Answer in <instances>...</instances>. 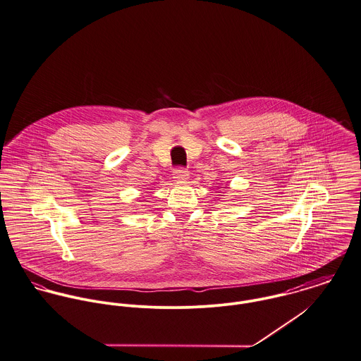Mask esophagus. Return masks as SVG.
<instances>
[{
  "instance_id": "1",
  "label": "esophagus",
  "mask_w": 361,
  "mask_h": 361,
  "mask_svg": "<svg viewBox=\"0 0 361 361\" xmlns=\"http://www.w3.org/2000/svg\"><path fill=\"white\" fill-rule=\"evenodd\" d=\"M173 176H175L178 180H185V179L189 178V171H188L186 168H183V166H178V168H175V171H173Z\"/></svg>"
}]
</instances>
